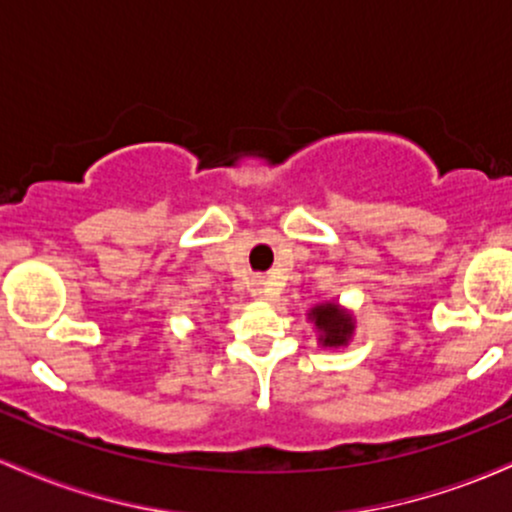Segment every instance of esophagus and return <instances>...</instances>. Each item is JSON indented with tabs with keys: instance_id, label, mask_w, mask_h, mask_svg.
<instances>
[{
	"instance_id": "obj_1",
	"label": "esophagus",
	"mask_w": 512,
	"mask_h": 512,
	"mask_svg": "<svg viewBox=\"0 0 512 512\" xmlns=\"http://www.w3.org/2000/svg\"><path fill=\"white\" fill-rule=\"evenodd\" d=\"M252 296H257V298H262V301H269V298L274 296V291L269 289V284L267 281H262V279H257V281H252Z\"/></svg>"
}]
</instances>
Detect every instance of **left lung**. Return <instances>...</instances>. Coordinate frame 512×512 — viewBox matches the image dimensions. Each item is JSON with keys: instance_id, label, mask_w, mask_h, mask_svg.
<instances>
[{"instance_id": "8db88e82", "label": "left lung", "mask_w": 512, "mask_h": 512, "mask_svg": "<svg viewBox=\"0 0 512 512\" xmlns=\"http://www.w3.org/2000/svg\"><path fill=\"white\" fill-rule=\"evenodd\" d=\"M308 320L313 322L317 332V344L322 349H342L351 342L356 330V320L351 310H346L344 305L337 301H325L317 303L308 310Z\"/></svg>"}]
</instances>
